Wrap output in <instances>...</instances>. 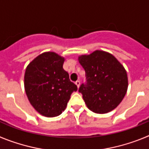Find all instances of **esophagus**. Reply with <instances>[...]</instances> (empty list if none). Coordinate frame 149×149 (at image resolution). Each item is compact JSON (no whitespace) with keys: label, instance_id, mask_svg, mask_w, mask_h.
<instances>
[{"label":"esophagus","instance_id":"1","mask_svg":"<svg viewBox=\"0 0 149 149\" xmlns=\"http://www.w3.org/2000/svg\"><path fill=\"white\" fill-rule=\"evenodd\" d=\"M75 84H76V85H77V87L79 88V86H80V85H81V82H80V81H77L75 82Z\"/></svg>","mask_w":149,"mask_h":149}]
</instances>
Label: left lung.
Wrapping results in <instances>:
<instances>
[{"mask_svg": "<svg viewBox=\"0 0 149 149\" xmlns=\"http://www.w3.org/2000/svg\"><path fill=\"white\" fill-rule=\"evenodd\" d=\"M85 70L86 83L79 88L86 106L96 113H107L115 109L127 89V75L115 56L103 51L79 56Z\"/></svg>", "mask_w": 149, "mask_h": 149, "instance_id": "1", "label": "left lung"}]
</instances>
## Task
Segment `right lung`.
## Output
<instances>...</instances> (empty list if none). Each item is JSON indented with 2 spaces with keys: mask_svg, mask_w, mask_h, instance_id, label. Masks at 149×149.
<instances>
[{
  "mask_svg": "<svg viewBox=\"0 0 149 149\" xmlns=\"http://www.w3.org/2000/svg\"><path fill=\"white\" fill-rule=\"evenodd\" d=\"M65 59L54 52H45L27 65L24 89L35 110L46 117H55L64 111L77 86L63 68Z\"/></svg>",
  "mask_w": 149,
  "mask_h": 149,
  "instance_id": "add662e5",
  "label": "right lung"
}]
</instances>
